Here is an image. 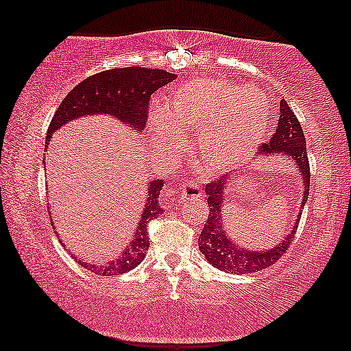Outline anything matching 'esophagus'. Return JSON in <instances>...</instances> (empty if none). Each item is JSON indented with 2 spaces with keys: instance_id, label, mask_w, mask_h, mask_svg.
Returning a JSON list of instances; mask_svg holds the SVG:
<instances>
[{
  "instance_id": "obj_1",
  "label": "esophagus",
  "mask_w": 351,
  "mask_h": 351,
  "mask_svg": "<svg viewBox=\"0 0 351 351\" xmlns=\"http://www.w3.org/2000/svg\"><path fill=\"white\" fill-rule=\"evenodd\" d=\"M180 196H182V199H185V201H193V199H198L203 196V190H201V186L193 184V182H186V184L182 185Z\"/></svg>"
}]
</instances>
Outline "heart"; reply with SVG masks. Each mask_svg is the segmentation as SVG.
Listing matches in <instances>:
<instances>
[{"label": "heart", "mask_w": 351, "mask_h": 351, "mask_svg": "<svg viewBox=\"0 0 351 351\" xmlns=\"http://www.w3.org/2000/svg\"><path fill=\"white\" fill-rule=\"evenodd\" d=\"M261 117H258V112ZM166 118L153 114V152L167 158L182 145L179 132L199 129L198 158L206 171H228L262 142L265 108L252 88L225 80H196L177 88L165 105Z\"/></svg>", "instance_id": "1"}]
</instances>
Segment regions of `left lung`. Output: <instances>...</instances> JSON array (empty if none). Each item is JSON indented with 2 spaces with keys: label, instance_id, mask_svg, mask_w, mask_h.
<instances>
[{
  "label": "left lung",
  "instance_id": "left-lung-1",
  "mask_svg": "<svg viewBox=\"0 0 351 351\" xmlns=\"http://www.w3.org/2000/svg\"><path fill=\"white\" fill-rule=\"evenodd\" d=\"M258 153L263 155H286L297 166V171L300 172V179L304 180L305 190L302 196V206H305L308 198L310 190V162L308 152H306V142L304 131L299 119L294 112L289 108V105L285 99H281L280 104V119L275 134L270 138V142L262 143ZM228 177H217L210 180L206 185V195H208L209 206V217L206 220L203 232L199 233V251L204 254L209 263H213L215 268L228 273H254L261 271L263 268L270 267L278 258L286 254L287 247L292 243V238L297 233V222L292 225L289 234L282 238L280 244L271 247L270 251H246L237 243H233L228 238V234L223 232L222 222V206H223V190L227 185ZM302 213L297 215V220Z\"/></svg>",
  "mask_w": 351,
  "mask_h": 351
}]
</instances>
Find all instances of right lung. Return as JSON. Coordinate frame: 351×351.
<instances>
[{"label": "right lung", "instance_id": "1", "mask_svg": "<svg viewBox=\"0 0 351 351\" xmlns=\"http://www.w3.org/2000/svg\"><path fill=\"white\" fill-rule=\"evenodd\" d=\"M174 80V73L158 69H147V66L112 69L89 76L76 84L56 110L47 128V142L57 129L84 114L104 113L119 119L126 126H131L132 131H143L148 119V105H150L152 94ZM162 185H165L162 179L152 180L148 185V203L143 208L142 219L137 223L136 237L132 238L121 256L114 258L113 262H107L104 267H94L90 263L81 262L78 257H75L76 262L102 276L121 275V273L134 270L143 261L150 246L147 232L148 223L153 219L160 217L162 213L160 204Z\"/></svg>", "mask_w": 351, "mask_h": 351}]
</instances>
